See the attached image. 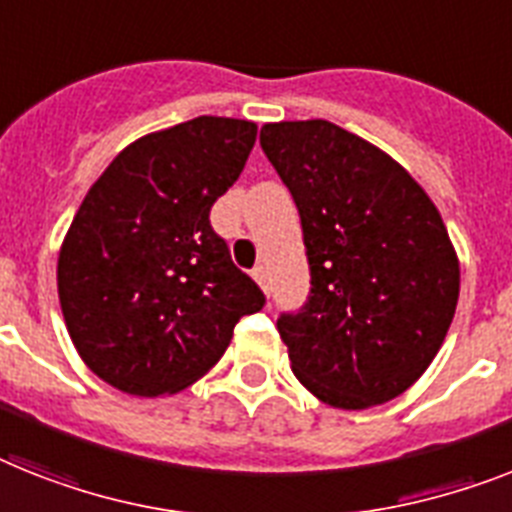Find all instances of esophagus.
<instances>
[{
  "mask_svg": "<svg viewBox=\"0 0 512 512\" xmlns=\"http://www.w3.org/2000/svg\"><path fill=\"white\" fill-rule=\"evenodd\" d=\"M251 274H253V280L261 285V290H264V293H269V274H266V266L259 264Z\"/></svg>",
  "mask_w": 512,
  "mask_h": 512,
  "instance_id": "1",
  "label": "esophagus"
}]
</instances>
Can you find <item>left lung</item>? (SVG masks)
I'll return each instance as SVG.
<instances>
[{
    "mask_svg": "<svg viewBox=\"0 0 512 512\" xmlns=\"http://www.w3.org/2000/svg\"><path fill=\"white\" fill-rule=\"evenodd\" d=\"M261 149L301 214L311 290L277 329L293 374L342 411L403 395L445 342L460 266L424 188L327 120L269 122Z\"/></svg>",
    "mask_w": 512,
    "mask_h": 512,
    "instance_id": "obj_1",
    "label": "left lung"
}]
</instances>
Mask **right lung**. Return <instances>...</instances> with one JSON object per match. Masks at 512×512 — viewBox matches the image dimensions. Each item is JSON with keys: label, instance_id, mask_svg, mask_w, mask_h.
<instances>
[{"label": "right lung", "instance_id": "right-lung-1", "mask_svg": "<svg viewBox=\"0 0 512 512\" xmlns=\"http://www.w3.org/2000/svg\"><path fill=\"white\" fill-rule=\"evenodd\" d=\"M253 143V122L204 114L130 143L83 198L59 251V306L80 358L117 390H185L264 308L209 222Z\"/></svg>", "mask_w": 512, "mask_h": 512}]
</instances>
